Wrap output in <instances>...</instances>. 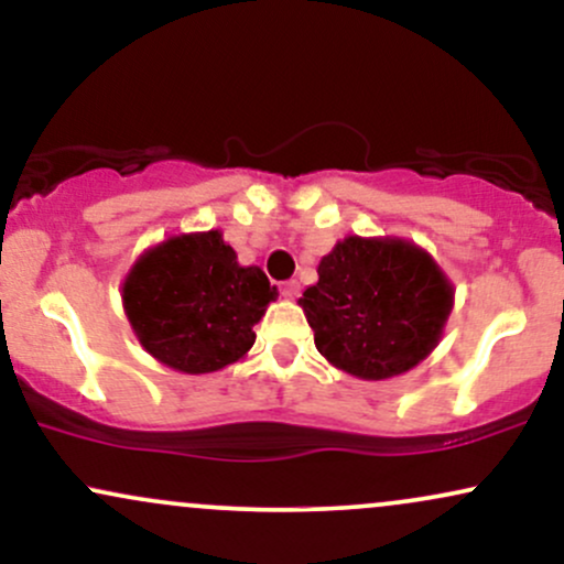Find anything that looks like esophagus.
Segmentation results:
<instances>
[{"label":"esophagus","instance_id":"34e87169","mask_svg":"<svg viewBox=\"0 0 564 564\" xmlns=\"http://www.w3.org/2000/svg\"><path fill=\"white\" fill-rule=\"evenodd\" d=\"M281 294L286 296V300H296V296H300V283H296V281H286V283H283Z\"/></svg>","mask_w":564,"mask_h":564}]
</instances>
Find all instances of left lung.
I'll return each mask as SVG.
<instances>
[{
  "label": "left lung",
  "instance_id": "1",
  "mask_svg": "<svg viewBox=\"0 0 564 564\" xmlns=\"http://www.w3.org/2000/svg\"><path fill=\"white\" fill-rule=\"evenodd\" d=\"M300 304L328 364L381 381L411 371L437 347L453 286L422 246L347 236L323 257L318 283Z\"/></svg>",
  "mask_w": 564,
  "mask_h": 564
}]
</instances>
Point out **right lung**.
Listing matches in <instances>:
<instances>
[{
  "label": "right lung",
  "mask_w": 564,
  "mask_h": 564,
  "mask_svg": "<svg viewBox=\"0 0 564 564\" xmlns=\"http://www.w3.org/2000/svg\"><path fill=\"white\" fill-rule=\"evenodd\" d=\"M275 296L260 268L238 264L219 230L166 238L132 264L121 286L140 345L183 373H212L241 360Z\"/></svg>",
  "instance_id": "right-lung-1"
}]
</instances>
